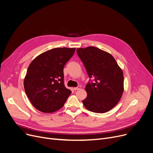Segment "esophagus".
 <instances>
[{
  "instance_id": "obj_1",
  "label": "esophagus",
  "mask_w": 153,
  "mask_h": 153,
  "mask_svg": "<svg viewBox=\"0 0 153 153\" xmlns=\"http://www.w3.org/2000/svg\"><path fill=\"white\" fill-rule=\"evenodd\" d=\"M80 89H81V86H77V87H74V91H78V90H79Z\"/></svg>"
}]
</instances>
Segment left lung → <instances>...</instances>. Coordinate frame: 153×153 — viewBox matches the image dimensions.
Returning a JSON list of instances; mask_svg holds the SVG:
<instances>
[{
  "mask_svg": "<svg viewBox=\"0 0 153 153\" xmlns=\"http://www.w3.org/2000/svg\"><path fill=\"white\" fill-rule=\"evenodd\" d=\"M77 53L88 76L94 79L85 86L87 95L82 100L84 105L94 113H105L122 97L124 91L123 71L113 56L98 48H77Z\"/></svg>",
  "mask_w": 153,
  "mask_h": 153,
  "instance_id": "1",
  "label": "left lung"
}]
</instances>
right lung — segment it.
Segmentation results:
<instances>
[{
  "mask_svg": "<svg viewBox=\"0 0 153 153\" xmlns=\"http://www.w3.org/2000/svg\"><path fill=\"white\" fill-rule=\"evenodd\" d=\"M75 48H57L38 55L29 65L24 79V89L37 110L52 113L61 109L71 91L64 84L63 69Z\"/></svg>",
  "mask_w": 153,
  "mask_h": 153,
  "instance_id": "1",
  "label": "right lung"
}]
</instances>
